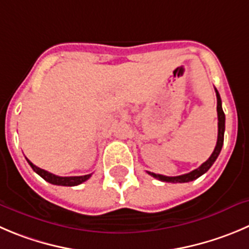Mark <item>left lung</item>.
<instances>
[{"mask_svg":"<svg viewBox=\"0 0 249 249\" xmlns=\"http://www.w3.org/2000/svg\"><path fill=\"white\" fill-rule=\"evenodd\" d=\"M215 91H216V99H217V142H216V145H215L214 151L213 154L210 155V158L208 159L207 161L203 162L198 169L193 170L191 171L189 174H184L181 175V176H174V177H170V176H164V175H156L154 172H149L148 174L150 176H153L154 178H158L162 182H171V183H184V182H189V181H193V179H197L198 177H200L202 175H204L208 170L212 167V165L214 164L215 160L217 159L219 156L220 151H221L222 148V144H224V133H225V113L222 111V106H221V99H220L219 95V91L216 90V88H215Z\"/></svg>","mask_w":249,"mask_h":249,"instance_id":"8db88e82","label":"left lung"}]
</instances>
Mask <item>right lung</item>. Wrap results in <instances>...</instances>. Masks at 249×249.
<instances>
[{
	"mask_svg": "<svg viewBox=\"0 0 249 249\" xmlns=\"http://www.w3.org/2000/svg\"><path fill=\"white\" fill-rule=\"evenodd\" d=\"M27 161L29 162V165L32 166V169L34 170L35 172H36L39 176H41L42 178L45 179V181H47L49 183H52V184H56V186H78V184L83 183V182H85L87 179L90 178L91 174L90 175H84V176H71V177H61V176H56V175L51 174V172L49 171H45V170L40 169V167L35 166L34 164H33L30 160H28Z\"/></svg>",
	"mask_w": 249,
	"mask_h": 249,
	"instance_id": "right-lung-1",
	"label": "right lung"
}]
</instances>
